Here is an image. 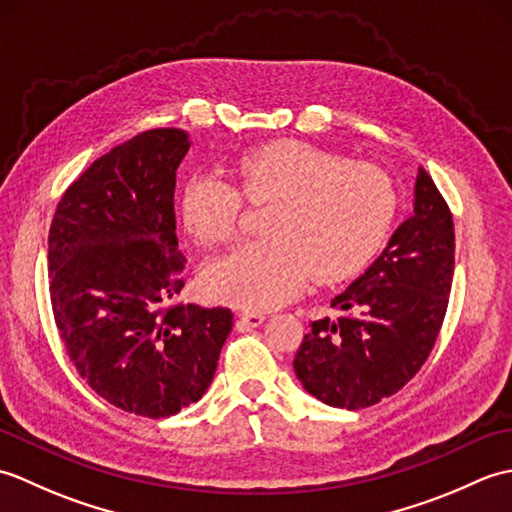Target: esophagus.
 I'll return each mask as SVG.
<instances>
[{
  "instance_id": "34e87169",
  "label": "esophagus",
  "mask_w": 512,
  "mask_h": 512,
  "mask_svg": "<svg viewBox=\"0 0 512 512\" xmlns=\"http://www.w3.org/2000/svg\"><path fill=\"white\" fill-rule=\"evenodd\" d=\"M264 314L262 312H239V319H237V330H250V328H257V325L264 323Z\"/></svg>"
}]
</instances>
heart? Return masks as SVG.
Here are the masks:
<instances>
[{
	"instance_id": "b5f03b06",
	"label": "heart",
	"mask_w": 512,
	"mask_h": 512,
	"mask_svg": "<svg viewBox=\"0 0 512 512\" xmlns=\"http://www.w3.org/2000/svg\"><path fill=\"white\" fill-rule=\"evenodd\" d=\"M226 182L195 173L180 195L187 231L204 246L237 235L242 195L250 204L273 202L264 222L268 239L246 244L204 268V290L217 301L262 310L290 301L308 284L356 275L389 231L396 195L383 169L343 160L301 140L248 149Z\"/></svg>"
}]
</instances>
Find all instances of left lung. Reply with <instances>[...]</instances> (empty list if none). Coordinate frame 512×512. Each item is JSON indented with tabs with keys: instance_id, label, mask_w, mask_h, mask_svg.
I'll use <instances>...</instances> for the list:
<instances>
[{
	"instance_id": "8db88e82",
	"label": "left lung",
	"mask_w": 512,
	"mask_h": 512,
	"mask_svg": "<svg viewBox=\"0 0 512 512\" xmlns=\"http://www.w3.org/2000/svg\"><path fill=\"white\" fill-rule=\"evenodd\" d=\"M413 193V215L332 299L341 317L312 321L299 345L297 378L325 405L352 411L394 396L436 345L453 281V217L422 167Z\"/></svg>"
}]
</instances>
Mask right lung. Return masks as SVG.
<instances>
[{"mask_svg": "<svg viewBox=\"0 0 512 512\" xmlns=\"http://www.w3.org/2000/svg\"><path fill=\"white\" fill-rule=\"evenodd\" d=\"M189 136L149 129L94 160L54 211L52 314L76 372L110 405L169 418L209 389L233 312L178 301L176 171Z\"/></svg>", "mask_w": 512, "mask_h": 512, "instance_id": "obj_1", "label": "right lung"}]
</instances>
